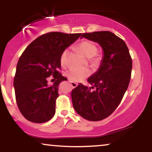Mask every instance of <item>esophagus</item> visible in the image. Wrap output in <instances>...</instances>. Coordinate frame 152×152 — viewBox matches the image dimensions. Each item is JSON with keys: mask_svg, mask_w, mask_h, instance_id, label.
<instances>
[{"mask_svg": "<svg viewBox=\"0 0 152 152\" xmlns=\"http://www.w3.org/2000/svg\"><path fill=\"white\" fill-rule=\"evenodd\" d=\"M70 84H71L72 88H75V87H77V84L75 82H72V81H70Z\"/></svg>", "mask_w": 152, "mask_h": 152, "instance_id": "34e87169", "label": "esophagus"}]
</instances>
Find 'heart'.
Here are the masks:
<instances>
[{
    "instance_id": "obj_1",
    "label": "heart",
    "mask_w": 152,
    "mask_h": 152,
    "mask_svg": "<svg viewBox=\"0 0 152 152\" xmlns=\"http://www.w3.org/2000/svg\"><path fill=\"white\" fill-rule=\"evenodd\" d=\"M77 49L82 55L87 59H92L97 53V48L94 43L89 41L84 40L79 43L77 46ZM68 55V50H65L62 52L60 55V64L62 66H66L67 63V58ZM90 75V71L85 68H73L68 70L67 76L70 80L80 82L84 80Z\"/></svg>"
}]
</instances>
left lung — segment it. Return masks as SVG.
I'll return each mask as SVG.
<instances>
[{
	"instance_id": "8db88e82",
	"label": "left lung",
	"mask_w": 152,
	"mask_h": 152,
	"mask_svg": "<svg viewBox=\"0 0 152 152\" xmlns=\"http://www.w3.org/2000/svg\"><path fill=\"white\" fill-rule=\"evenodd\" d=\"M83 37L98 43L103 56L98 70L87 80L91 86L79 84L72 91V105L83 118L99 121L121 102L130 82L132 60L125 42L109 31L84 33Z\"/></svg>"
}]
</instances>
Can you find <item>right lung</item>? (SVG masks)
I'll return each mask as SVG.
<instances>
[{
	"instance_id": "1",
	"label": "right lung",
	"mask_w": 152,
	"mask_h": 152,
	"mask_svg": "<svg viewBox=\"0 0 152 152\" xmlns=\"http://www.w3.org/2000/svg\"><path fill=\"white\" fill-rule=\"evenodd\" d=\"M49 32L33 41L20 56L14 80L16 100L22 115L34 123L48 122L55 113L58 86L66 78L58 72L60 55L81 36ZM57 79L53 85L47 77Z\"/></svg>"
}]
</instances>
